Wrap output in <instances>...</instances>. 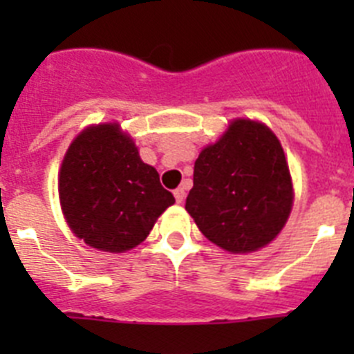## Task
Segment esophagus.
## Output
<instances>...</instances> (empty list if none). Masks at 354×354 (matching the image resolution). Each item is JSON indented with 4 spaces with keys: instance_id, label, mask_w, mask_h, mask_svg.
Instances as JSON below:
<instances>
[{
    "instance_id": "obj_1",
    "label": "esophagus",
    "mask_w": 354,
    "mask_h": 354,
    "mask_svg": "<svg viewBox=\"0 0 354 354\" xmlns=\"http://www.w3.org/2000/svg\"><path fill=\"white\" fill-rule=\"evenodd\" d=\"M174 196L175 200H177V204H183L184 198H186V189H184V187H177L174 192Z\"/></svg>"
}]
</instances>
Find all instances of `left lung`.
Instances as JSON below:
<instances>
[{
    "label": "left lung",
    "mask_w": 354,
    "mask_h": 354,
    "mask_svg": "<svg viewBox=\"0 0 354 354\" xmlns=\"http://www.w3.org/2000/svg\"><path fill=\"white\" fill-rule=\"evenodd\" d=\"M292 207L286 154L264 124L234 120L195 161L186 198L200 232L227 252H255L277 237Z\"/></svg>",
    "instance_id": "8db88e82"
}]
</instances>
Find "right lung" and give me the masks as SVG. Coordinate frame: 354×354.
<instances>
[{"mask_svg":"<svg viewBox=\"0 0 354 354\" xmlns=\"http://www.w3.org/2000/svg\"><path fill=\"white\" fill-rule=\"evenodd\" d=\"M58 189L72 232L92 248L115 253L140 245L175 202L115 124L88 127L71 143Z\"/></svg>","mask_w":354,"mask_h":354,"instance_id":"1","label":"right lung"}]
</instances>
